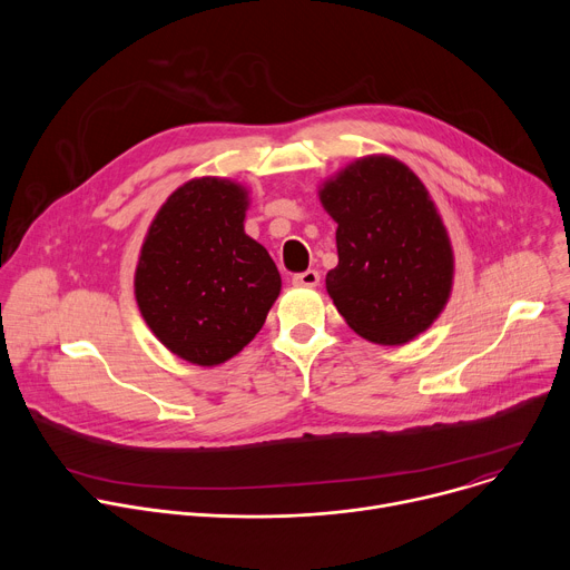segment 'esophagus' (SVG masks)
I'll use <instances>...</instances> for the list:
<instances>
[{
    "instance_id": "obj_1",
    "label": "esophagus",
    "mask_w": 570,
    "mask_h": 570,
    "mask_svg": "<svg viewBox=\"0 0 570 570\" xmlns=\"http://www.w3.org/2000/svg\"><path fill=\"white\" fill-rule=\"evenodd\" d=\"M293 284L295 286H306V288H313L320 284V273L317 271H306V273H297L293 275Z\"/></svg>"
}]
</instances>
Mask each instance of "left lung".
<instances>
[{
	"label": "left lung",
	"mask_w": 570,
	"mask_h": 570,
	"mask_svg": "<svg viewBox=\"0 0 570 570\" xmlns=\"http://www.w3.org/2000/svg\"><path fill=\"white\" fill-rule=\"evenodd\" d=\"M336 223L338 266L327 293L350 327L376 345H405L444 311L455 259L424 183L392 155L358 157L317 187Z\"/></svg>",
	"instance_id": "obj_1"
}]
</instances>
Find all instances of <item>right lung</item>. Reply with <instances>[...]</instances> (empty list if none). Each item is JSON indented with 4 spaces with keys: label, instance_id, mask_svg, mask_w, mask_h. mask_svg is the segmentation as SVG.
I'll return each instance as SVG.
<instances>
[{
    "label": "right lung",
    "instance_id": "obj_1",
    "mask_svg": "<svg viewBox=\"0 0 570 570\" xmlns=\"http://www.w3.org/2000/svg\"><path fill=\"white\" fill-rule=\"evenodd\" d=\"M250 191L205 176L178 187L144 236L135 299L155 338L178 358L214 367L264 327L282 291L268 250L243 229Z\"/></svg>",
    "mask_w": 570,
    "mask_h": 570
}]
</instances>
